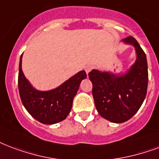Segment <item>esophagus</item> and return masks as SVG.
<instances>
[{
	"instance_id": "34e87169",
	"label": "esophagus",
	"mask_w": 159,
	"mask_h": 159,
	"mask_svg": "<svg viewBox=\"0 0 159 159\" xmlns=\"http://www.w3.org/2000/svg\"><path fill=\"white\" fill-rule=\"evenodd\" d=\"M93 69V66H92V65H88V66H86V68H85V71H86V72H87V74H88L89 72H90Z\"/></svg>"
}]
</instances>
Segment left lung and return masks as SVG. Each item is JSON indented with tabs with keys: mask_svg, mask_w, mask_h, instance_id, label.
I'll return each instance as SVG.
<instances>
[{
	"mask_svg": "<svg viewBox=\"0 0 159 159\" xmlns=\"http://www.w3.org/2000/svg\"><path fill=\"white\" fill-rule=\"evenodd\" d=\"M123 42L133 45L137 60L125 74L93 70L88 77L93 83L96 108L102 117L112 123H122L135 114L147 94L148 72L146 54L133 36Z\"/></svg>",
	"mask_w": 159,
	"mask_h": 159,
	"instance_id": "left-lung-1",
	"label": "left lung"
}]
</instances>
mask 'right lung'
Segmentation results:
<instances>
[{"label": "right lung", "instance_id": "right-lung-1", "mask_svg": "<svg viewBox=\"0 0 159 159\" xmlns=\"http://www.w3.org/2000/svg\"><path fill=\"white\" fill-rule=\"evenodd\" d=\"M21 58L22 54L19 64L18 88L26 111L35 119L44 124H54L66 119L80 83L87 77L86 71L77 72L55 89L42 92L35 89L25 77L21 70Z\"/></svg>", "mask_w": 159, "mask_h": 159}]
</instances>
